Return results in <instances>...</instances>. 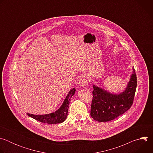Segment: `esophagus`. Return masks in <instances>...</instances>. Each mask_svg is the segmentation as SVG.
<instances>
[{"mask_svg": "<svg viewBox=\"0 0 153 153\" xmlns=\"http://www.w3.org/2000/svg\"><path fill=\"white\" fill-rule=\"evenodd\" d=\"M88 81H89V80H88V77L86 76H83L79 79V83L81 86L84 87L85 86H86L87 84L88 83Z\"/></svg>", "mask_w": 153, "mask_h": 153, "instance_id": "esophagus-1", "label": "esophagus"}]
</instances>
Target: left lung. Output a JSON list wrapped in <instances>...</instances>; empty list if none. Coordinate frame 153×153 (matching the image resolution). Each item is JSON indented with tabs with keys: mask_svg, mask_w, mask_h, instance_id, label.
Returning a JSON list of instances; mask_svg holds the SVG:
<instances>
[{
	"mask_svg": "<svg viewBox=\"0 0 153 153\" xmlns=\"http://www.w3.org/2000/svg\"><path fill=\"white\" fill-rule=\"evenodd\" d=\"M137 86L134 68L125 90L119 94H112L93 85L91 116L98 122H109L127 111L133 105Z\"/></svg>",
	"mask_w": 153,
	"mask_h": 153,
	"instance_id": "left-lung-1",
	"label": "left lung"
}]
</instances>
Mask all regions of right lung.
Returning a JSON list of instances; mask_svg holds the SVG:
<instances>
[{"mask_svg": "<svg viewBox=\"0 0 153 153\" xmlns=\"http://www.w3.org/2000/svg\"><path fill=\"white\" fill-rule=\"evenodd\" d=\"M76 89L73 88L70 91L68 94L65 99L62 106L56 111L44 115H34L32 114H27V115L36 120H38L42 123H46L49 124H56L60 123L65 120L67 117L68 107L70 103V100L72 96L75 93Z\"/></svg>", "mask_w": 153, "mask_h": 153, "instance_id": "right-lung-1", "label": "right lung"}]
</instances>
